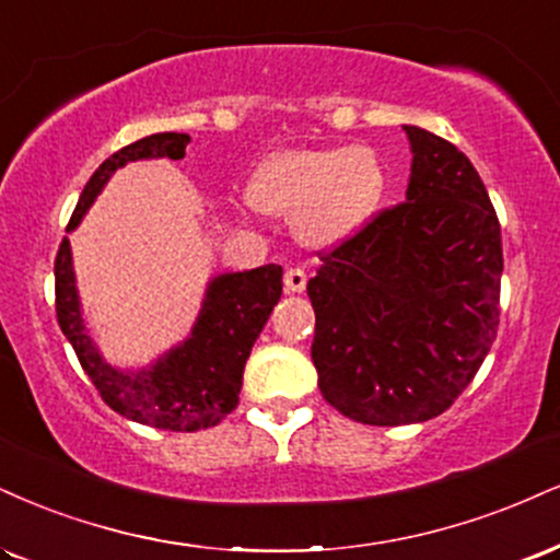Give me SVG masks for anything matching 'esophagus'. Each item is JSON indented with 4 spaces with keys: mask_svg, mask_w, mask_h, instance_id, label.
<instances>
[{
    "mask_svg": "<svg viewBox=\"0 0 560 560\" xmlns=\"http://www.w3.org/2000/svg\"><path fill=\"white\" fill-rule=\"evenodd\" d=\"M284 287H287V292L302 294L307 287V273L302 271V268H289V271L284 273Z\"/></svg>",
    "mask_w": 560,
    "mask_h": 560,
    "instance_id": "esophagus-1",
    "label": "esophagus"
}]
</instances>
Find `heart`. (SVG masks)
Masks as SVG:
<instances>
[{
	"mask_svg": "<svg viewBox=\"0 0 560 560\" xmlns=\"http://www.w3.org/2000/svg\"><path fill=\"white\" fill-rule=\"evenodd\" d=\"M386 172L373 148L326 145L292 148L266 159L247 182L255 211L294 219L302 245H345L378 213Z\"/></svg>",
	"mask_w": 560,
	"mask_h": 560,
	"instance_id": "b5f03b06",
	"label": "heart"
}]
</instances>
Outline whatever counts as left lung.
<instances>
[{"instance_id":"8db88e82","label":"left lung","mask_w":560,"mask_h":560,"mask_svg":"<svg viewBox=\"0 0 560 560\" xmlns=\"http://www.w3.org/2000/svg\"><path fill=\"white\" fill-rule=\"evenodd\" d=\"M407 200L323 255L307 298L323 399L365 425L433 420L469 386L498 334L501 224L456 145L404 125Z\"/></svg>"}]
</instances>
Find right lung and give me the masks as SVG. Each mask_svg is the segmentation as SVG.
Instances as JSON below:
<instances>
[{
	"label": "right lung",
	"mask_w": 560,
	"mask_h": 560,
	"mask_svg": "<svg viewBox=\"0 0 560 560\" xmlns=\"http://www.w3.org/2000/svg\"><path fill=\"white\" fill-rule=\"evenodd\" d=\"M187 143L190 135L185 132H159L112 153L88 179L67 232H75L114 172L132 161H177L185 156ZM54 289L59 328L75 349L101 399L114 412L140 425L192 433L219 425L237 407L247 357L273 305L281 300V266L271 262L253 271L213 276L190 336L138 370L106 362L88 331L67 237L54 260Z\"/></svg>",
	"instance_id": "add662e5"
}]
</instances>
